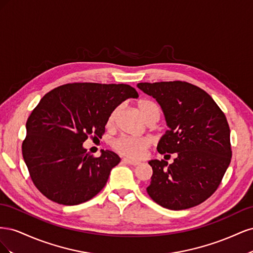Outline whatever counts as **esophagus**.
Instances as JSON below:
<instances>
[{
  "instance_id": "obj_1",
  "label": "esophagus",
  "mask_w": 253,
  "mask_h": 253,
  "mask_svg": "<svg viewBox=\"0 0 253 253\" xmlns=\"http://www.w3.org/2000/svg\"><path fill=\"white\" fill-rule=\"evenodd\" d=\"M122 163L126 164V165H132V166H138L140 163L138 162H133V160H129L127 158H124L122 159Z\"/></svg>"
}]
</instances>
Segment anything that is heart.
<instances>
[{
	"mask_svg": "<svg viewBox=\"0 0 253 253\" xmlns=\"http://www.w3.org/2000/svg\"><path fill=\"white\" fill-rule=\"evenodd\" d=\"M137 108H138L141 116L148 122L157 121L160 116V111L157 104L150 100V99H140L137 102ZM119 114V108L115 109L108 119V126L113 127L116 124V119ZM149 147V142L144 138H138V137L132 136H121L115 141L114 148L119 154L129 159H141Z\"/></svg>",
	"mask_w": 253,
	"mask_h": 253,
	"instance_id": "obj_1",
	"label": "heart"
}]
</instances>
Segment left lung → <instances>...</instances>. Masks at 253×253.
<instances>
[{
  "instance_id": "8db88e82",
  "label": "left lung",
  "mask_w": 253,
  "mask_h": 253,
  "mask_svg": "<svg viewBox=\"0 0 253 253\" xmlns=\"http://www.w3.org/2000/svg\"><path fill=\"white\" fill-rule=\"evenodd\" d=\"M137 87L156 99L169 127L157 151L176 153L171 165L150 160L153 175L148 194L170 210L202 204L215 192L231 162L225 114L208 93L188 82H142Z\"/></svg>"
}]
</instances>
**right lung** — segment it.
<instances>
[{
    "mask_svg": "<svg viewBox=\"0 0 253 253\" xmlns=\"http://www.w3.org/2000/svg\"><path fill=\"white\" fill-rule=\"evenodd\" d=\"M138 93L127 84L68 83L45 95L26 122L23 158L35 186L65 206L85 203L105 186L120 163L112 151L93 157L83 142L101 138L111 113Z\"/></svg>",
    "mask_w": 253,
    "mask_h": 253,
    "instance_id": "1",
    "label": "right lung"
}]
</instances>
